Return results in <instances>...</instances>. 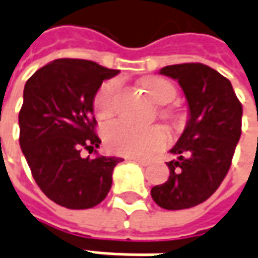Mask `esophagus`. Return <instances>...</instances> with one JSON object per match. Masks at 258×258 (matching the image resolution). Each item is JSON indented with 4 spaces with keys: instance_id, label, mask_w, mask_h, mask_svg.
<instances>
[{
    "instance_id": "1",
    "label": "esophagus",
    "mask_w": 258,
    "mask_h": 258,
    "mask_svg": "<svg viewBox=\"0 0 258 258\" xmlns=\"http://www.w3.org/2000/svg\"><path fill=\"white\" fill-rule=\"evenodd\" d=\"M131 160H133L134 163H137V164L144 165V167L150 164V160H144V158H131Z\"/></svg>"
}]
</instances>
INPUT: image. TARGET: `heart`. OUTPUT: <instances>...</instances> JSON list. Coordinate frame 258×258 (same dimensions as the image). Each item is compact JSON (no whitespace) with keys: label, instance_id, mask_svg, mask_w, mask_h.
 <instances>
[{"label":"heart","instance_id":"obj_1","mask_svg":"<svg viewBox=\"0 0 258 258\" xmlns=\"http://www.w3.org/2000/svg\"><path fill=\"white\" fill-rule=\"evenodd\" d=\"M120 81L108 80L102 83L94 97V111L97 117L107 118L114 112L115 94ZM148 97L157 104H168L175 98V87L160 77H151L143 83ZM167 118H173V112L163 111ZM105 144L112 153L131 158H146L164 148L170 136L164 127H138L125 121H114L104 128Z\"/></svg>","mask_w":258,"mask_h":258}]
</instances>
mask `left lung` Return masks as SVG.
Instances as JSON below:
<instances>
[{"label": "left lung", "instance_id": "1", "mask_svg": "<svg viewBox=\"0 0 258 258\" xmlns=\"http://www.w3.org/2000/svg\"><path fill=\"white\" fill-rule=\"evenodd\" d=\"M185 94L190 118L177 144L170 150L168 180L151 188V197L165 210L199 206L220 187L230 170L241 136L243 107L231 83L201 62L167 66Z\"/></svg>", "mask_w": 258, "mask_h": 258}]
</instances>
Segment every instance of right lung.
<instances>
[{
    "instance_id": "add662e5",
    "label": "right lung",
    "mask_w": 258,
    "mask_h": 258,
    "mask_svg": "<svg viewBox=\"0 0 258 258\" xmlns=\"http://www.w3.org/2000/svg\"><path fill=\"white\" fill-rule=\"evenodd\" d=\"M88 59L59 58L35 71L24 87L20 146L32 177L49 200L71 210L100 204L122 158L90 154L101 144L95 133L94 97L104 80L117 76Z\"/></svg>"
}]
</instances>
